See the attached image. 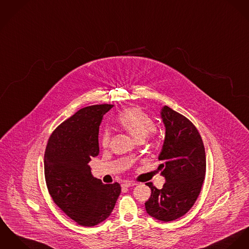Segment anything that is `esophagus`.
Instances as JSON below:
<instances>
[{"instance_id":"1","label":"esophagus","mask_w":249,"mask_h":249,"mask_svg":"<svg viewBox=\"0 0 249 249\" xmlns=\"http://www.w3.org/2000/svg\"><path fill=\"white\" fill-rule=\"evenodd\" d=\"M137 183L134 182V181H125V182H124L123 184H122V186H124V187H130V186H133V185H136Z\"/></svg>"}]
</instances>
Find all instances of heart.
<instances>
[{
  "mask_svg": "<svg viewBox=\"0 0 249 249\" xmlns=\"http://www.w3.org/2000/svg\"><path fill=\"white\" fill-rule=\"evenodd\" d=\"M118 124L136 141L142 142L149 135L155 128L152 118L139 107H128L119 114L117 118ZM110 140L108 129H104L101 135V143L107 146Z\"/></svg>",
  "mask_w": 249,
  "mask_h": 249,
  "instance_id": "b5f03b06",
  "label": "heart"
}]
</instances>
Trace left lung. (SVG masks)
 Masks as SVG:
<instances>
[{
  "instance_id": "obj_1",
  "label": "left lung",
  "mask_w": 249,
  "mask_h": 249,
  "mask_svg": "<svg viewBox=\"0 0 249 249\" xmlns=\"http://www.w3.org/2000/svg\"><path fill=\"white\" fill-rule=\"evenodd\" d=\"M160 118L165 127L159 155L158 170L165 182L158 189L151 182V196L145 202L148 215L170 222L183 216L195 204L205 175L204 142L195 125L184 116L164 106Z\"/></svg>"
}]
</instances>
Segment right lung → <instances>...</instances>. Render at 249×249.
I'll return each mask as SVG.
<instances>
[{
    "label": "right lung",
    "mask_w": 249,
    "mask_h": 249,
    "mask_svg": "<svg viewBox=\"0 0 249 249\" xmlns=\"http://www.w3.org/2000/svg\"><path fill=\"white\" fill-rule=\"evenodd\" d=\"M112 105L80 109L50 136L45 152V176L54 203L83 226L104 222L113 210L121 186L93 177L89 164L99 154V127Z\"/></svg>",
    "instance_id": "obj_1"
}]
</instances>
